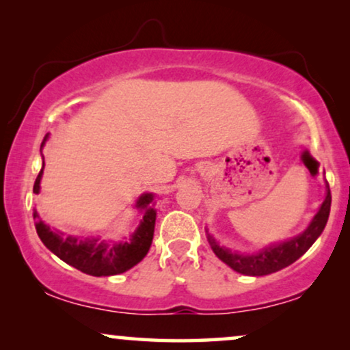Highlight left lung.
Returning <instances> with one entry per match:
<instances>
[{
  "label": "left lung",
  "instance_id": "8db88e82",
  "mask_svg": "<svg viewBox=\"0 0 350 350\" xmlns=\"http://www.w3.org/2000/svg\"><path fill=\"white\" fill-rule=\"evenodd\" d=\"M331 208V192L328 185V193H326L325 202L321 203L320 211L312 219L310 226L300 234V236L291 239V241L282 242V244L271 245L256 255H241L232 254L228 249H223L215 242V239L208 236L211 249L221 262H224L228 267H231L234 271L247 274V276H265L280 271V269L289 267L295 260H299L305 252H307L317 241L318 236L323 232L326 226V221L329 216Z\"/></svg>",
  "mask_w": 350,
  "mask_h": 350
}]
</instances>
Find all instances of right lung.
I'll list each match as a JSON object with an SVG mask.
<instances>
[{
    "label": "right lung",
    "mask_w": 350,
    "mask_h": 350,
    "mask_svg": "<svg viewBox=\"0 0 350 350\" xmlns=\"http://www.w3.org/2000/svg\"><path fill=\"white\" fill-rule=\"evenodd\" d=\"M46 139V137H45ZM43 145V144H42ZM45 166V161H43ZM42 171L38 172L37 179L33 184V193L40 192V179H42ZM153 200L152 193H144L137 200V208L145 210V216L140 226L132 236L131 242L124 244L109 245L106 242H98L96 239H87L81 241L76 237H63L61 234L50 231L46 224L38 221L35 224L38 237L42 239L46 249H50L56 256H59L63 262L70 267L81 269L82 273L92 274V276H113L131 269L140 260L147 255L153 241L154 219H157V211L150 208ZM37 213H33V218Z\"/></svg>",
    "instance_id": "add662e5"
}]
</instances>
